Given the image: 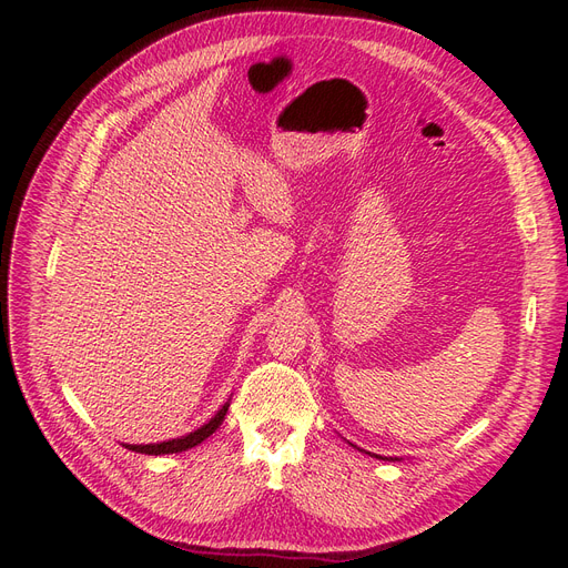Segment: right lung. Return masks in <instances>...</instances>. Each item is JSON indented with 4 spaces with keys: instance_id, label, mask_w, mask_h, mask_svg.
Instances as JSON below:
<instances>
[{
    "instance_id": "1",
    "label": "right lung",
    "mask_w": 568,
    "mask_h": 568,
    "mask_svg": "<svg viewBox=\"0 0 568 568\" xmlns=\"http://www.w3.org/2000/svg\"><path fill=\"white\" fill-rule=\"evenodd\" d=\"M227 409H230V403L222 405V407L215 412V417H213L209 424H203L201 428H196V432L186 434V436H182V438L163 440V443H149V445H125V448L132 450V453H142V455H173V453L189 450V448H194V445L203 443L205 438L213 436V434L217 432L220 424L225 422Z\"/></svg>"
}]
</instances>
